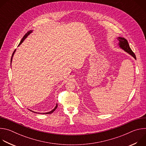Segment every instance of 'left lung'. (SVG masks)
<instances>
[{
  "instance_id": "obj_1",
  "label": "left lung",
  "mask_w": 146,
  "mask_h": 146,
  "mask_svg": "<svg viewBox=\"0 0 146 146\" xmlns=\"http://www.w3.org/2000/svg\"><path fill=\"white\" fill-rule=\"evenodd\" d=\"M117 38H118V40L119 41V43H118L119 47L121 49H122L123 51L127 52V53L130 54L131 56H132L135 59H136V55H135L131 49L127 39H125V38H123V37H118Z\"/></svg>"
}]
</instances>
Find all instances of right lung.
Segmentation results:
<instances>
[{
	"label": "right lung",
	"instance_id": "1",
	"mask_svg": "<svg viewBox=\"0 0 146 146\" xmlns=\"http://www.w3.org/2000/svg\"><path fill=\"white\" fill-rule=\"evenodd\" d=\"M33 32V31L32 30H31V31H28L25 35H24V36L23 37V38H22V40H21V41H20V43H19V45H18V46H19V45H21L22 44V43L23 42V41H24V40L28 37V35H29L32 32ZM15 51H16V50H14V51L13 52V54H12V56H11V62H12V59H13V56H14V53H15ZM57 107H58V104L56 103V106H55V107L54 108V109H53L51 111H49V112H47V113H42V114H51L52 113H53L55 110H56V109L57 108ZM31 111H32V112H33V113H39V114H40V113H37V112H35V111H32V110H30V109H29Z\"/></svg>",
	"mask_w": 146,
	"mask_h": 146
}]
</instances>
